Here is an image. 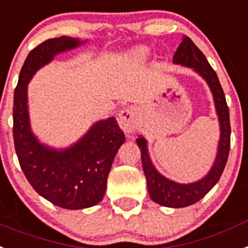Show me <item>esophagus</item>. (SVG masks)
I'll list each match as a JSON object with an SVG mask.
<instances>
[{"mask_svg":"<svg viewBox=\"0 0 248 248\" xmlns=\"http://www.w3.org/2000/svg\"><path fill=\"white\" fill-rule=\"evenodd\" d=\"M137 109L134 107L124 108L118 114V124L124 132H134L137 128Z\"/></svg>","mask_w":248,"mask_h":248,"instance_id":"esophagus-1","label":"esophagus"}]
</instances>
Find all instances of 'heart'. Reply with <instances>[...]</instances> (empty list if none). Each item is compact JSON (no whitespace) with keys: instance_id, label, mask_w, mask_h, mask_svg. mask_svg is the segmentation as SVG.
Listing matches in <instances>:
<instances>
[{"instance_id":"heart-1","label":"heart","mask_w":248,"mask_h":248,"mask_svg":"<svg viewBox=\"0 0 248 248\" xmlns=\"http://www.w3.org/2000/svg\"><path fill=\"white\" fill-rule=\"evenodd\" d=\"M147 55V50L145 49V47H137V49H135L132 53H131V58L134 60H143L145 58H146Z\"/></svg>"}]
</instances>
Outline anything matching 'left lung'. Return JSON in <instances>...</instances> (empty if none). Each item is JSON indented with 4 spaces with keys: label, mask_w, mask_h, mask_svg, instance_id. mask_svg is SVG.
Segmentation results:
<instances>
[{
    "label": "left lung",
    "mask_w": 248,
    "mask_h": 248,
    "mask_svg": "<svg viewBox=\"0 0 248 248\" xmlns=\"http://www.w3.org/2000/svg\"><path fill=\"white\" fill-rule=\"evenodd\" d=\"M172 62L194 68L195 72H198L207 80L214 95V102H216V108H217L220 124V141L216 163L205 178L197 183H193V184H178V183L168 180L166 178L160 175L150 161L146 150V141L143 140L142 137H139L136 140L137 145L140 147L143 172L146 176L147 189H149L151 199L164 207L183 208L201 201L219 180L227 164L228 154H230L231 124L226 95H224L222 85L218 80L217 74L213 68L209 65L204 54L202 53L198 46L189 37L185 36L183 39L174 54Z\"/></svg>",
    "instance_id": "1"
}]
</instances>
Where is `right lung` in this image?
I'll list each match as a JSON object with an SVG mask.
<instances>
[{
  "label": "right lung",
  "instance_id": "obj_1",
  "mask_svg": "<svg viewBox=\"0 0 248 248\" xmlns=\"http://www.w3.org/2000/svg\"><path fill=\"white\" fill-rule=\"evenodd\" d=\"M79 44L66 36L39 44L25 60L14 94L12 134L20 166L41 197L65 209L92 207L103 199L114 155L124 141L114 117L99 121L78 143L64 151L43 146L31 134L26 105L29 80L55 54Z\"/></svg>",
  "mask_w": 248,
  "mask_h": 248
}]
</instances>
